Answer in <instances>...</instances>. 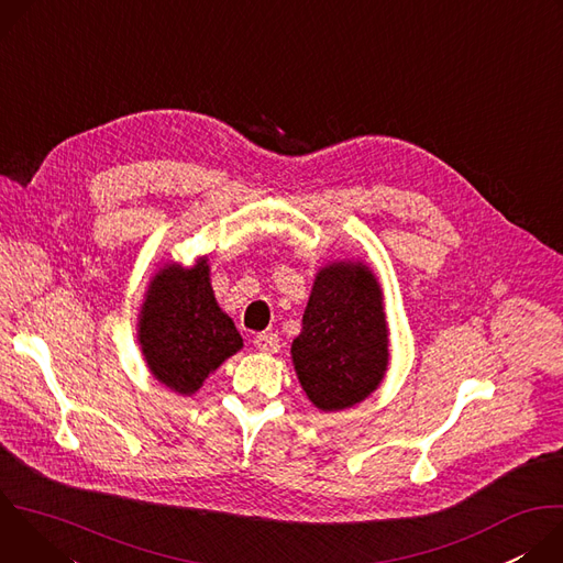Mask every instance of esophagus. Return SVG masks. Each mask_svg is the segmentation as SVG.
Returning <instances> with one entry per match:
<instances>
[{
  "mask_svg": "<svg viewBox=\"0 0 563 563\" xmlns=\"http://www.w3.org/2000/svg\"><path fill=\"white\" fill-rule=\"evenodd\" d=\"M254 345L263 354H276L280 350V339L276 334H258Z\"/></svg>",
  "mask_w": 563,
  "mask_h": 563,
  "instance_id": "obj_1",
  "label": "esophagus"
}]
</instances>
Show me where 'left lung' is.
<instances>
[{
    "label": "left lung",
    "instance_id": "obj_1",
    "mask_svg": "<svg viewBox=\"0 0 563 563\" xmlns=\"http://www.w3.org/2000/svg\"><path fill=\"white\" fill-rule=\"evenodd\" d=\"M291 363L320 412L354 408L383 383L389 328L383 287L367 263L343 258L316 272Z\"/></svg>",
    "mask_w": 563,
    "mask_h": 563
}]
</instances>
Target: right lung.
I'll use <instances>...</instances> for the list:
<instances>
[{"mask_svg":"<svg viewBox=\"0 0 563 563\" xmlns=\"http://www.w3.org/2000/svg\"><path fill=\"white\" fill-rule=\"evenodd\" d=\"M135 330L151 376L183 396L196 394L209 374L243 350V336L216 300L207 256L191 267H157Z\"/></svg>","mask_w":563,"mask_h":563,"instance_id":"right-lung-1","label":"right lung"}]
</instances>
